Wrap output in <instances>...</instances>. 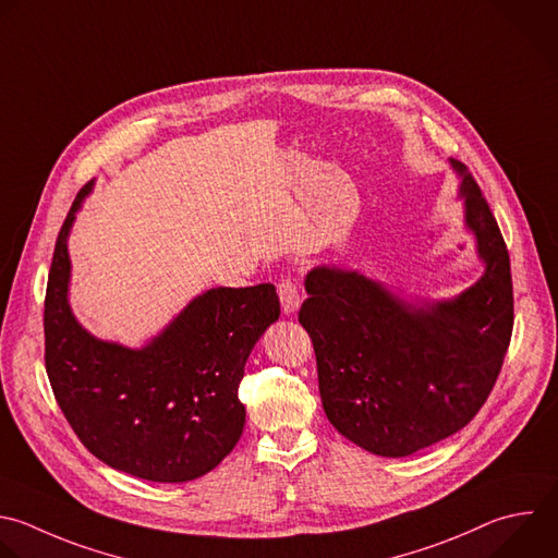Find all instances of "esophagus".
<instances>
[{
  "label": "esophagus",
  "mask_w": 558,
  "mask_h": 558,
  "mask_svg": "<svg viewBox=\"0 0 558 558\" xmlns=\"http://www.w3.org/2000/svg\"><path fill=\"white\" fill-rule=\"evenodd\" d=\"M278 298H280V304H282V311L287 315L295 313L298 306H300V291H298V282L291 278V276H284L280 282H278Z\"/></svg>",
  "instance_id": "1"
}]
</instances>
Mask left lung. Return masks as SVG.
<instances>
[{"label": "left lung", "instance_id": "obj_1", "mask_svg": "<svg viewBox=\"0 0 558 558\" xmlns=\"http://www.w3.org/2000/svg\"><path fill=\"white\" fill-rule=\"evenodd\" d=\"M464 221L484 276L453 300L414 306L356 271L315 267L300 324L315 359L324 412L356 447L403 458L449 438L486 403L512 335L510 258L469 168Z\"/></svg>", "mask_w": 558, "mask_h": 558}]
</instances>
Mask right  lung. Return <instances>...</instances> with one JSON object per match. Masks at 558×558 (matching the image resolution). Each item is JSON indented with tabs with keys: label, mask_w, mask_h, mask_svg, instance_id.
<instances>
[{
	"label": "right lung",
	"mask_w": 558,
	"mask_h": 558,
	"mask_svg": "<svg viewBox=\"0 0 558 558\" xmlns=\"http://www.w3.org/2000/svg\"><path fill=\"white\" fill-rule=\"evenodd\" d=\"M85 183L54 245L46 308V369L78 440L111 469L148 482H189L239 442L245 361L280 315L276 287H219L195 298L140 350L92 337L68 304V234Z\"/></svg>",
	"instance_id": "obj_1"
}]
</instances>
